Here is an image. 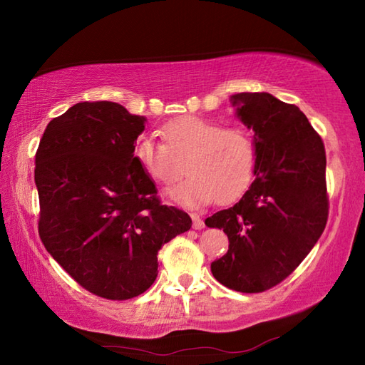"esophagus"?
Returning a JSON list of instances; mask_svg holds the SVG:
<instances>
[{
    "instance_id": "34e87169",
    "label": "esophagus",
    "mask_w": 365,
    "mask_h": 365,
    "mask_svg": "<svg viewBox=\"0 0 365 365\" xmlns=\"http://www.w3.org/2000/svg\"><path fill=\"white\" fill-rule=\"evenodd\" d=\"M191 220H192V229H196V230L204 229V221L200 220V216H199V215L192 213V215H191Z\"/></svg>"
}]
</instances>
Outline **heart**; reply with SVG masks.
Here are the masks:
<instances>
[{
  "instance_id": "obj_1",
  "label": "heart",
  "mask_w": 365,
  "mask_h": 365,
  "mask_svg": "<svg viewBox=\"0 0 365 365\" xmlns=\"http://www.w3.org/2000/svg\"><path fill=\"white\" fill-rule=\"evenodd\" d=\"M163 140L143 135L133 144V158L152 180L169 187L183 174L190 175L169 191L175 202L202 207L218 199L226 204L243 195L255 169V145L242 127L199 118L178 115L161 127Z\"/></svg>"
}]
</instances>
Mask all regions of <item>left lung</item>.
I'll return each mask as SVG.
<instances>
[{"label":"left lung","instance_id":"left-lung-1","mask_svg":"<svg viewBox=\"0 0 365 365\" xmlns=\"http://www.w3.org/2000/svg\"><path fill=\"white\" fill-rule=\"evenodd\" d=\"M232 103L254 131L255 178L234 207L205 220L229 238L212 273L227 289L260 293L290 276L323 234L329 208L327 153L297 105L267 92H242Z\"/></svg>","mask_w":365,"mask_h":365}]
</instances>
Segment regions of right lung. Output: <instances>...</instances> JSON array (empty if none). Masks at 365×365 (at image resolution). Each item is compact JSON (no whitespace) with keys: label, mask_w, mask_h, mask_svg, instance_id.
<instances>
[{"label":"right lung","mask_w":365,"mask_h":365,"mask_svg":"<svg viewBox=\"0 0 365 365\" xmlns=\"http://www.w3.org/2000/svg\"><path fill=\"white\" fill-rule=\"evenodd\" d=\"M145 118L114 102H81L50 120L36 152L38 235L83 289L123 301L158 274L157 254L190 230L188 213L163 205L133 158Z\"/></svg>","instance_id":"add662e5"}]
</instances>
